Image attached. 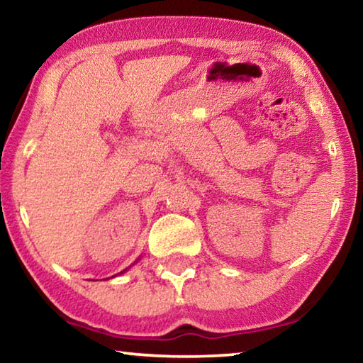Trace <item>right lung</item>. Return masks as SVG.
Instances as JSON below:
<instances>
[{"label": "right lung", "mask_w": 363, "mask_h": 363, "mask_svg": "<svg viewBox=\"0 0 363 363\" xmlns=\"http://www.w3.org/2000/svg\"><path fill=\"white\" fill-rule=\"evenodd\" d=\"M123 272H125V270H123Z\"/></svg>", "instance_id": "add662e5"}]
</instances>
